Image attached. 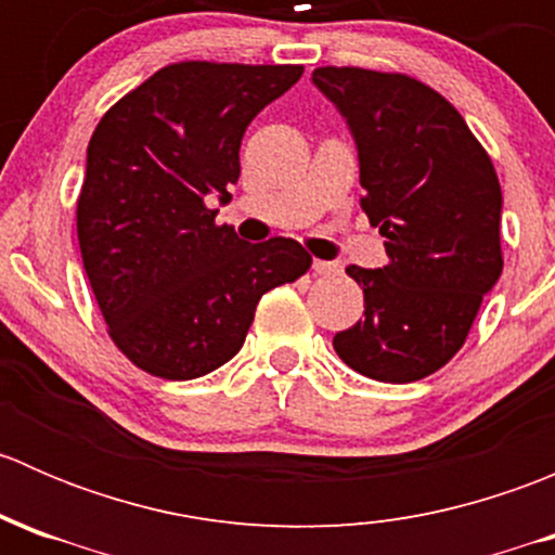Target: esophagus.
Here are the masks:
<instances>
[{
  "instance_id": "1",
  "label": "esophagus",
  "mask_w": 555,
  "mask_h": 555,
  "mask_svg": "<svg viewBox=\"0 0 555 555\" xmlns=\"http://www.w3.org/2000/svg\"><path fill=\"white\" fill-rule=\"evenodd\" d=\"M311 268L319 273V276H330V273H338L340 271L338 262H330V260H313Z\"/></svg>"
}]
</instances>
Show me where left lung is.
<instances>
[{
	"label": "left lung",
	"mask_w": 555,
	"mask_h": 555,
	"mask_svg": "<svg viewBox=\"0 0 555 555\" xmlns=\"http://www.w3.org/2000/svg\"><path fill=\"white\" fill-rule=\"evenodd\" d=\"M311 82L349 126L360 206L389 257L346 268L365 313L333 346L362 376L418 382L462 349L500 282V179L464 117L424 82L357 66H322Z\"/></svg>",
	"instance_id": "1"
}]
</instances>
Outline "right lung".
Returning <instances> with one entry per match:
<instances>
[{
	"label": "right lung",
	"instance_id": "right-lung-1",
	"mask_svg": "<svg viewBox=\"0 0 555 555\" xmlns=\"http://www.w3.org/2000/svg\"><path fill=\"white\" fill-rule=\"evenodd\" d=\"M304 66L184 61L164 66L102 117L88 142L77 238L117 349L153 376L188 382L244 346L268 289L304 276L293 238L249 244L217 209L238 182V147Z\"/></svg>",
	"mask_w": 555,
	"mask_h": 555
}]
</instances>
